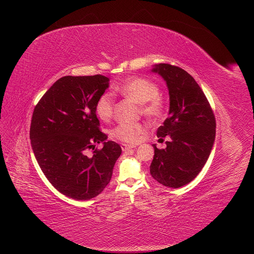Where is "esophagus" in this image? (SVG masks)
I'll list each match as a JSON object with an SVG mask.
<instances>
[{
    "label": "esophagus",
    "instance_id": "1",
    "mask_svg": "<svg viewBox=\"0 0 254 254\" xmlns=\"http://www.w3.org/2000/svg\"><path fill=\"white\" fill-rule=\"evenodd\" d=\"M121 147H122V151H123V152H127V151L131 150V148H134V147H136V145H133V144H126V143H122V144H121Z\"/></svg>",
    "mask_w": 254,
    "mask_h": 254
}]
</instances>
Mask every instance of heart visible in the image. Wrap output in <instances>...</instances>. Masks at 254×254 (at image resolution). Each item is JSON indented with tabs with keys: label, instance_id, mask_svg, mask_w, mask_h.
I'll return each mask as SVG.
<instances>
[{
	"label": "heart",
	"instance_id": "1",
	"mask_svg": "<svg viewBox=\"0 0 254 254\" xmlns=\"http://www.w3.org/2000/svg\"><path fill=\"white\" fill-rule=\"evenodd\" d=\"M115 90L140 104L141 113L148 118H157L162 115L164 101L158 95L159 87L152 81L133 77L115 87ZM114 96L110 92L102 93L96 100L95 112L102 121H109L114 112ZM146 126L141 123H121L112 131L113 137L124 142H137Z\"/></svg>",
	"mask_w": 254,
	"mask_h": 254
}]
</instances>
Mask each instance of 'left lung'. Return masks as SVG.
Here are the masks:
<instances>
[{"label":"left lung","mask_w":254,"mask_h":254,"mask_svg":"<svg viewBox=\"0 0 254 254\" xmlns=\"http://www.w3.org/2000/svg\"><path fill=\"white\" fill-rule=\"evenodd\" d=\"M166 82L170 107L168 118L157 136H168L166 148L153 144L155 155L150 166L154 180L177 189L195 178L207 162L215 140V117L202 89L185 69L168 64L154 65Z\"/></svg>","instance_id":"8db88e82"}]
</instances>
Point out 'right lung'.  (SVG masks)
<instances>
[{
    "label": "right lung",
    "instance_id": "obj_1",
    "mask_svg": "<svg viewBox=\"0 0 254 254\" xmlns=\"http://www.w3.org/2000/svg\"><path fill=\"white\" fill-rule=\"evenodd\" d=\"M110 79L65 76L57 80L36 106L29 138L49 183L64 196L90 200L106 189L122 150L99 130L95 103ZM102 142L101 150L88 156Z\"/></svg>",
    "mask_w": 254,
    "mask_h": 254
}]
</instances>
